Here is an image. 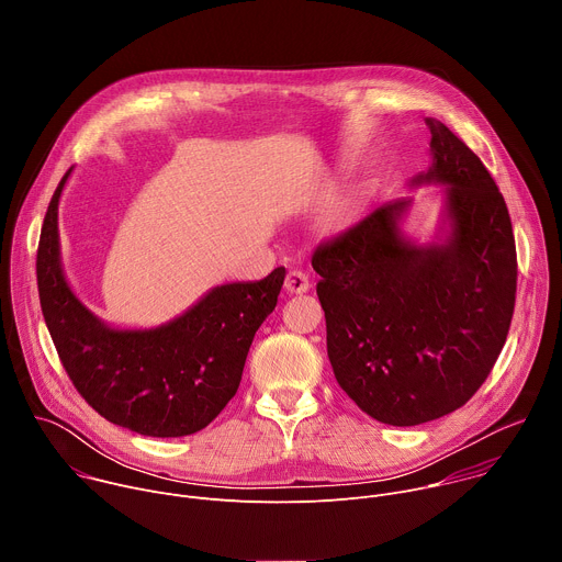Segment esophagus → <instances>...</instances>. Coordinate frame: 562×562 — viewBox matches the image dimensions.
Segmentation results:
<instances>
[{
    "label": "esophagus",
    "mask_w": 562,
    "mask_h": 562,
    "mask_svg": "<svg viewBox=\"0 0 562 562\" xmlns=\"http://www.w3.org/2000/svg\"><path fill=\"white\" fill-rule=\"evenodd\" d=\"M308 278H306V273H302V271H297V269H293V271H289L286 273V278H284V291L286 293H306L308 291Z\"/></svg>",
    "instance_id": "obj_1"
}]
</instances>
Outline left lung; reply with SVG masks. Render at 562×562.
I'll return each instance as SVG.
<instances>
[{
  "mask_svg": "<svg viewBox=\"0 0 562 562\" xmlns=\"http://www.w3.org/2000/svg\"><path fill=\"white\" fill-rule=\"evenodd\" d=\"M434 162L414 184H447L440 245L400 233L412 200H393L311 258L327 353L353 403L393 427L460 409L492 373L516 304L512 217L480 157L427 117Z\"/></svg>",
  "mask_w": 562,
  "mask_h": 562,
  "instance_id": "left-lung-1",
  "label": "left lung"
}]
</instances>
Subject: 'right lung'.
Listing matches in <instances>:
<instances>
[{"label":"right lung","mask_w":562,"mask_h":562,"mask_svg":"<svg viewBox=\"0 0 562 562\" xmlns=\"http://www.w3.org/2000/svg\"><path fill=\"white\" fill-rule=\"evenodd\" d=\"M55 189L37 247V289L57 356L87 403L109 423L150 438L204 429L235 395L256 331L276 308L284 267L260 282L211 289L155 329H111L70 291L59 262Z\"/></svg>","instance_id":"add662e5"}]
</instances>
